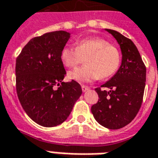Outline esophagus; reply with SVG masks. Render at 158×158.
Returning a JSON list of instances; mask_svg holds the SVG:
<instances>
[{
  "label": "esophagus",
  "instance_id": "1",
  "mask_svg": "<svg viewBox=\"0 0 158 158\" xmlns=\"http://www.w3.org/2000/svg\"><path fill=\"white\" fill-rule=\"evenodd\" d=\"M81 90H82V92H86V91H88L89 87H88V86H84V85H82V86H81Z\"/></svg>",
  "mask_w": 158,
  "mask_h": 158
}]
</instances>
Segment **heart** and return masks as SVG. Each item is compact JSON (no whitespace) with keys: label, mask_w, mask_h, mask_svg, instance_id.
Masks as SVG:
<instances>
[{"label":"heart","mask_w":158,"mask_h":158,"mask_svg":"<svg viewBox=\"0 0 158 158\" xmlns=\"http://www.w3.org/2000/svg\"><path fill=\"white\" fill-rule=\"evenodd\" d=\"M121 52L114 45L100 37L83 39L77 47L66 45L62 48L61 59L67 67L82 63L86 66L72 70L68 77L79 83H89L93 81L108 78L115 74L121 63Z\"/></svg>","instance_id":"obj_1"}]
</instances>
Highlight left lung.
<instances>
[{
    "mask_svg": "<svg viewBox=\"0 0 158 158\" xmlns=\"http://www.w3.org/2000/svg\"><path fill=\"white\" fill-rule=\"evenodd\" d=\"M121 47L123 59L117 72L101 87L99 100L92 105V113L97 123L108 129H120L131 123L142 106L146 85V66L135 44L118 31L106 29Z\"/></svg>",
    "mask_w": 158,
    "mask_h": 158,
    "instance_id": "obj_1",
    "label": "left lung"
}]
</instances>
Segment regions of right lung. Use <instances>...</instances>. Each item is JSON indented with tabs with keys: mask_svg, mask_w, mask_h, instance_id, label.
<instances>
[{
	"mask_svg": "<svg viewBox=\"0 0 158 158\" xmlns=\"http://www.w3.org/2000/svg\"><path fill=\"white\" fill-rule=\"evenodd\" d=\"M69 38L70 33L65 31L36 36L16 58L19 101L27 114L42 127H52L65 122L82 93L76 81H62L66 70L61 52Z\"/></svg>",
	"mask_w": 158,
	"mask_h": 158,
	"instance_id": "obj_1",
	"label": "right lung"
}]
</instances>
